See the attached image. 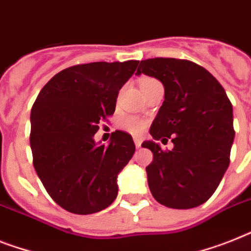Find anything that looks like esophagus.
Here are the masks:
<instances>
[{
    "label": "esophagus",
    "mask_w": 251,
    "mask_h": 251,
    "mask_svg": "<svg viewBox=\"0 0 251 251\" xmlns=\"http://www.w3.org/2000/svg\"><path fill=\"white\" fill-rule=\"evenodd\" d=\"M133 141H134V145H136V148H141V144H142V140H141L140 137H134L133 138Z\"/></svg>",
    "instance_id": "obj_1"
}]
</instances>
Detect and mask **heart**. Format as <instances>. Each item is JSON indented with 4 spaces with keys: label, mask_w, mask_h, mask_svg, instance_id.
Instances as JSON below:
<instances>
[{
    "label": "heart",
    "mask_w": 251,
    "mask_h": 251,
    "mask_svg": "<svg viewBox=\"0 0 251 251\" xmlns=\"http://www.w3.org/2000/svg\"><path fill=\"white\" fill-rule=\"evenodd\" d=\"M149 82H156V80L145 79L142 83H149ZM142 83H141V84H142ZM119 126H121L123 129L130 132V133L140 134L141 132L145 129V126H146V124H145V122L142 121V119H140V118L130 117V115H128V117L122 118L121 122H119Z\"/></svg>",
    "instance_id": "obj_1"
}]
</instances>
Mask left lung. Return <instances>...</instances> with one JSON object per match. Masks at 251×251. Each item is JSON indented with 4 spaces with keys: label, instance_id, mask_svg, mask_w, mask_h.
Masks as SVG:
<instances>
[{
    "label": "left lung",
    "instance_id": "1",
    "mask_svg": "<svg viewBox=\"0 0 251 251\" xmlns=\"http://www.w3.org/2000/svg\"><path fill=\"white\" fill-rule=\"evenodd\" d=\"M141 73L160 80L165 91L150 134L175 145L165 151L154 141L142 144L154 154L146 167L151 194L168 208H195L214 194L228 168L232 103L208 70L188 60H142L136 74Z\"/></svg>",
    "mask_w": 251,
    "mask_h": 251
}]
</instances>
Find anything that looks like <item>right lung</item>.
Wrapping results in <instances>:
<instances>
[{"label": "right lung", "instance_id": "1", "mask_svg": "<svg viewBox=\"0 0 251 251\" xmlns=\"http://www.w3.org/2000/svg\"><path fill=\"white\" fill-rule=\"evenodd\" d=\"M137 60L80 64L45 84L30 113L33 165L56 204L74 214L107 208L118 195L117 178L134 154L132 136L111 133L96 144L99 124L115 111L119 90Z\"/></svg>", "mask_w": 251, "mask_h": 251}]
</instances>
